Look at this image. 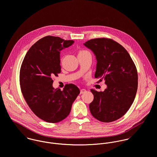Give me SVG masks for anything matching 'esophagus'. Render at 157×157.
Listing matches in <instances>:
<instances>
[{"instance_id":"obj_1","label":"esophagus","mask_w":157,"mask_h":157,"mask_svg":"<svg viewBox=\"0 0 157 157\" xmlns=\"http://www.w3.org/2000/svg\"><path fill=\"white\" fill-rule=\"evenodd\" d=\"M85 92H86V89L82 88V89H81V90L80 93H81V94H83V93H84Z\"/></svg>"}]
</instances>
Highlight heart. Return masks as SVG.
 <instances>
[{"label":"heart","instance_id":"1","mask_svg":"<svg viewBox=\"0 0 157 157\" xmlns=\"http://www.w3.org/2000/svg\"><path fill=\"white\" fill-rule=\"evenodd\" d=\"M88 53L89 52H88L87 51H86V50H81V51H79L78 55H82V54H86V53Z\"/></svg>","mask_w":157,"mask_h":157}]
</instances>
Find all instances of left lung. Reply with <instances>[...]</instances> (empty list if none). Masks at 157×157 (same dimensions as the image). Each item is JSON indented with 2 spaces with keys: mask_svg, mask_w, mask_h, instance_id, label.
<instances>
[{
  "mask_svg": "<svg viewBox=\"0 0 157 157\" xmlns=\"http://www.w3.org/2000/svg\"><path fill=\"white\" fill-rule=\"evenodd\" d=\"M96 56V78L105 80L104 91L91 89L94 99L89 105L92 116L101 122L115 121L125 114L137 91L138 74L127 51L109 38L91 39L84 43Z\"/></svg>",
  "mask_w": 157,
  "mask_h": 157,
  "instance_id": "left-lung-1",
  "label": "left lung"
}]
</instances>
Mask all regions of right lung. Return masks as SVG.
Here are the masks:
<instances>
[{"label": "right lung", "instance_id": "add662e5", "mask_svg": "<svg viewBox=\"0 0 157 157\" xmlns=\"http://www.w3.org/2000/svg\"><path fill=\"white\" fill-rule=\"evenodd\" d=\"M73 43L46 36L31 46L22 62L20 71L21 93L33 113L44 121L57 123L66 118L80 93L72 84L66 85L63 91L52 86V77L61 72L60 51Z\"/></svg>", "mask_w": 157, "mask_h": 157}]
</instances>
